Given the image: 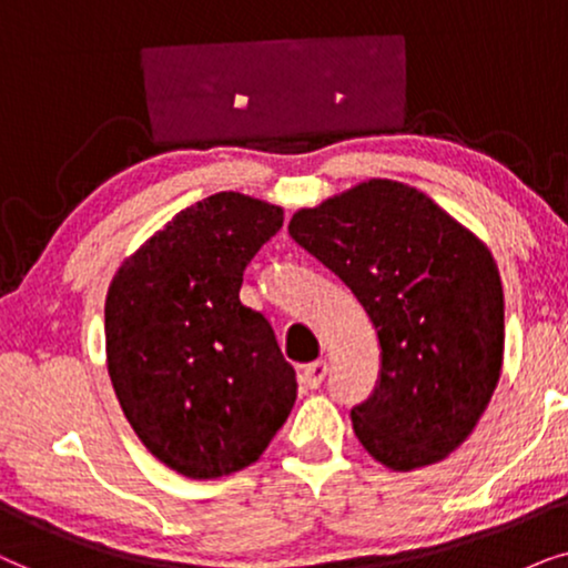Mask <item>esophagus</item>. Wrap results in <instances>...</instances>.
Listing matches in <instances>:
<instances>
[{
	"label": "esophagus",
	"mask_w": 568,
	"mask_h": 568,
	"mask_svg": "<svg viewBox=\"0 0 568 568\" xmlns=\"http://www.w3.org/2000/svg\"><path fill=\"white\" fill-rule=\"evenodd\" d=\"M324 376H327V361H314V363H308V366H304L301 379H304L308 389H316V387H322Z\"/></svg>",
	"instance_id": "34e87169"
}]
</instances>
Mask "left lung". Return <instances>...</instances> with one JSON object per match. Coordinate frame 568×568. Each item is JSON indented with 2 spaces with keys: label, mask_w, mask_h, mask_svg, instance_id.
<instances>
[{
  "label": "left lung",
  "mask_w": 568,
  "mask_h": 568,
  "mask_svg": "<svg viewBox=\"0 0 568 568\" xmlns=\"http://www.w3.org/2000/svg\"><path fill=\"white\" fill-rule=\"evenodd\" d=\"M288 233L353 291L379 337V382L351 410L363 449L399 473L442 463L501 376L504 288L488 246L389 179L298 210Z\"/></svg>",
  "instance_id": "left-lung-1"
}]
</instances>
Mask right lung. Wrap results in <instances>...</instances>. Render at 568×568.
<instances>
[{
    "label": "right lung",
    "mask_w": 568,
    "mask_h": 568,
    "mask_svg": "<svg viewBox=\"0 0 568 568\" xmlns=\"http://www.w3.org/2000/svg\"><path fill=\"white\" fill-rule=\"evenodd\" d=\"M283 207L217 192L181 210L113 275L105 363L153 457L192 480L244 470L296 403V372L260 312L241 304L246 264Z\"/></svg>",
    "instance_id": "right-lung-1"
}]
</instances>
